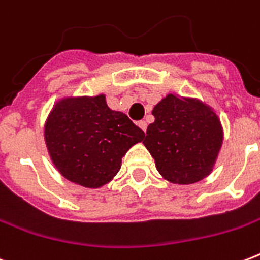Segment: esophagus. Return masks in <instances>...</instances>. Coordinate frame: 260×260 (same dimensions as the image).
Here are the masks:
<instances>
[{
	"label": "esophagus",
	"instance_id": "1",
	"mask_svg": "<svg viewBox=\"0 0 260 260\" xmlns=\"http://www.w3.org/2000/svg\"><path fill=\"white\" fill-rule=\"evenodd\" d=\"M138 125L140 126V128H142V129L144 131V132H146V131H147V122L146 121H143V120H142V121L138 122Z\"/></svg>",
	"mask_w": 260,
	"mask_h": 260
}]
</instances>
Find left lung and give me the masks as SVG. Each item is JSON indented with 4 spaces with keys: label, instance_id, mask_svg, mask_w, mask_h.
Masks as SVG:
<instances>
[{
    "label": "left lung",
    "instance_id": "1",
    "mask_svg": "<svg viewBox=\"0 0 260 260\" xmlns=\"http://www.w3.org/2000/svg\"><path fill=\"white\" fill-rule=\"evenodd\" d=\"M143 144L166 181L191 185L209 177L224 142L216 110L196 97L169 93L152 109Z\"/></svg>",
    "mask_w": 260,
    "mask_h": 260
}]
</instances>
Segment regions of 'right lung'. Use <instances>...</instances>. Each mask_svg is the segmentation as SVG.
<instances>
[{
	"label": "right lung",
	"instance_id": "add662e5",
	"mask_svg": "<svg viewBox=\"0 0 260 260\" xmlns=\"http://www.w3.org/2000/svg\"><path fill=\"white\" fill-rule=\"evenodd\" d=\"M43 134L55 169L89 189L109 183L121 169L122 156L144 139L126 114L110 109L104 93L59 98Z\"/></svg>",
	"mask_w": 260,
	"mask_h": 260
}]
</instances>
